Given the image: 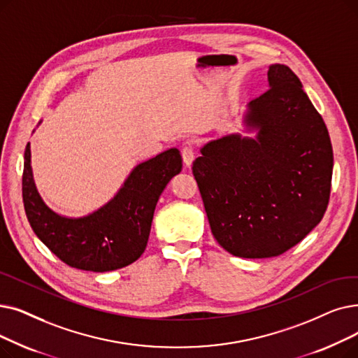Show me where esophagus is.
Listing matches in <instances>:
<instances>
[{"label": "esophagus", "mask_w": 358, "mask_h": 358, "mask_svg": "<svg viewBox=\"0 0 358 358\" xmlns=\"http://www.w3.org/2000/svg\"><path fill=\"white\" fill-rule=\"evenodd\" d=\"M181 157H182L184 165L187 166V168H190L193 161H194V150H193V146L190 143H187L181 149Z\"/></svg>", "instance_id": "1"}]
</instances>
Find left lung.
Wrapping results in <instances>:
<instances>
[{
  "instance_id": "left-lung-1",
  "label": "left lung",
  "mask_w": 358,
  "mask_h": 358,
  "mask_svg": "<svg viewBox=\"0 0 358 358\" xmlns=\"http://www.w3.org/2000/svg\"><path fill=\"white\" fill-rule=\"evenodd\" d=\"M247 105L238 133L210 141L193 162L215 240L237 257L285 253L320 221L329 203L334 152L328 129L303 85L284 64Z\"/></svg>"
}]
</instances>
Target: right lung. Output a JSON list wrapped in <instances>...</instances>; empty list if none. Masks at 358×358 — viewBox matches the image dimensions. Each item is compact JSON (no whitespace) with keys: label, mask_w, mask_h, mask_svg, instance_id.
Wrapping results in <instances>:
<instances>
[{"label":"right lung","mask_w":358,"mask_h":358,"mask_svg":"<svg viewBox=\"0 0 358 358\" xmlns=\"http://www.w3.org/2000/svg\"><path fill=\"white\" fill-rule=\"evenodd\" d=\"M181 166L180 150L168 149L138 164L106 205L83 217H67L51 210L39 196L27 143L22 180L27 221L36 237L71 268L90 272L124 268L145 252L159 196Z\"/></svg>","instance_id":"right-lung-1"}]
</instances>
